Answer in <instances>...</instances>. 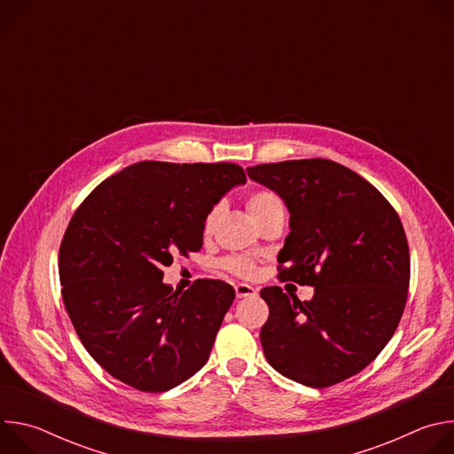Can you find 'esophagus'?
I'll list each match as a JSON object with an SVG mask.
<instances>
[{
  "instance_id": "esophagus-1",
  "label": "esophagus",
  "mask_w": 454,
  "mask_h": 454,
  "mask_svg": "<svg viewBox=\"0 0 454 454\" xmlns=\"http://www.w3.org/2000/svg\"><path fill=\"white\" fill-rule=\"evenodd\" d=\"M235 294H237V298H247V296H254L256 289L247 286V284H237L235 286Z\"/></svg>"
}]
</instances>
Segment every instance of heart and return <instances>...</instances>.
<instances>
[{"label":"heart","mask_w":454,"mask_h":454,"mask_svg":"<svg viewBox=\"0 0 454 454\" xmlns=\"http://www.w3.org/2000/svg\"><path fill=\"white\" fill-rule=\"evenodd\" d=\"M246 208H247V214L251 215V219L258 224L262 219L271 215L273 212L282 210V200L278 198L277 192H273L270 188H254L247 193ZM219 210H221L219 207H214L205 215V221H203V231L205 233H210L214 230V224L219 217ZM223 268L226 271H230L231 275L240 277V278H253L258 273V266H256L253 258L240 256V254L224 258Z\"/></svg>","instance_id":"b5f03b06"}]
</instances>
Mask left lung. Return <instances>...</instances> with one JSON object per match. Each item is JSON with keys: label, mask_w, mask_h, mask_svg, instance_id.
<instances>
[{"label": "left lung", "mask_w": 454, "mask_h": 454, "mask_svg": "<svg viewBox=\"0 0 454 454\" xmlns=\"http://www.w3.org/2000/svg\"><path fill=\"white\" fill-rule=\"evenodd\" d=\"M247 176L275 190L291 214L278 278L314 287L309 301L278 286L261 291L270 307L266 359L305 386L338 384L397 331L410 287L403 223L372 183L331 160L254 165Z\"/></svg>", "instance_id": "left-lung-1"}]
</instances>
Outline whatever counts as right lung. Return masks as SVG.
<instances>
[{
    "label": "right lung",
    "mask_w": 454,
    "mask_h": 454,
    "mask_svg": "<svg viewBox=\"0 0 454 454\" xmlns=\"http://www.w3.org/2000/svg\"><path fill=\"white\" fill-rule=\"evenodd\" d=\"M242 183L235 163L140 161L75 210L59 249L60 293L82 345L114 379L158 394L208 361L233 287L200 278L172 291L161 270L201 249L205 215Z\"/></svg>",
    "instance_id": "right-lung-1"
}]
</instances>
